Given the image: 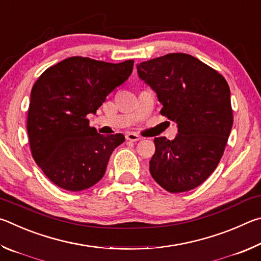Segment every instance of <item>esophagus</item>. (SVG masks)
<instances>
[{"label":"esophagus","mask_w":261,"mask_h":261,"mask_svg":"<svg viewBox=\"0 0 261 261\" xmlns=\"http://www.w3.org/2000/svg\"><path fill=\"white\" fill-rule=\"evenodd\" d=\"M125 138H126V140H129V141H138V140L141 139V137L134 134V132H129V134H126Z\"/></svg>","instance_id":"obj_1"}]
</instances>
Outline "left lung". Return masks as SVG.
Returning a JSON list of instances; mask_svg holds the SVG:
<instances>
[{
    "label": "left lung",
    "instance_id": "8db88e82",
    "mask_svg": "<svg viewBox=\"0 0 261 261\" xmlns=\"http://www.w3.org/2000/svg\"><path fill=\"white\" fill-rule=\"evenodd\" d=\"M138 76L155 92L161 115L178 135L154 139L149 173L167 191L178 193L205 182L222 158L232 126L230 90L221 74L196 57L171 53L137 64Z\"/></svg>",
    "mask_w": 261,
    "mask_h": 261
}]
</instances>
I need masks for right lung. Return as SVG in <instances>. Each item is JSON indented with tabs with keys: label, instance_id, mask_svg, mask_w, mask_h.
I'll return each mask as SVG.
<instances>
[{
	"label": "right lung",
	"instance_id": "obj_1",
	"mask_svg": "<svg viewBox=\"0 0 261 261\" xmlns=\"http://www.w3.org/2000/svg\"><path fill=\"white\" fill-rule=\"evenodd\" d=\"M134 61L108 63L72 56L48 68L32 87L28 134L32 156L53 183L82 191L103 177L112 153L125 140L90 126L106 96L124 83Z\"/></svg>",
	"mask_w": 261,
	"mask_h": 261
}]
</instances>
